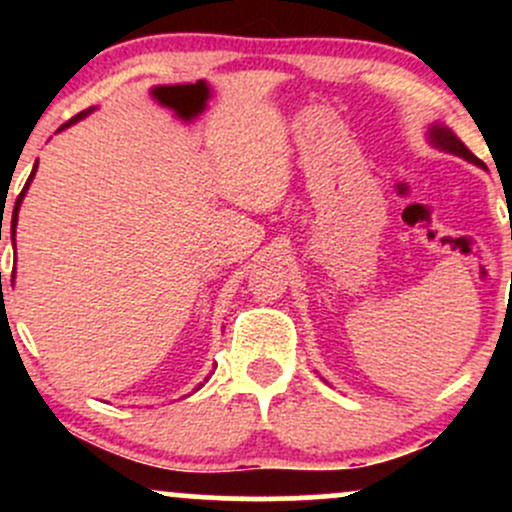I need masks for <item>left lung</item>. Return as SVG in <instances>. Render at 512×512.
<instances>
[{
    "instance_id": "obj_1",
    "label": "left lung",
    "mask_w": 512,
    "mask_h": 512,
    "mask_svg": "<svg viewBox=\"0 0 512 512\" xmlns=\"http://www.w3.org/2000/svg\"><path fill=\"white\" fill-rule=\"evenodd\" d=\"M431 139H433V144L440 146V149H445V151H450V154H457V156L467 158V161L477 163V166L484 168V163H481L479 158L474 156L472 151H469L467 146H464V144L460 142V139H457L455 134L450 132V129H445V127H433V129H431Z\"/></svg>"
}]
</instances>
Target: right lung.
<instances>
[{"label":"right lung","instance_id":"add662e5","mask_svg":"<svg viewBox=\"0 0 512 512\" xmlns=\"http://www.w3.org/2000/svg\"><path fill=\"white\" fill-rule=\"evenodd\" d=\"M86 115V110L84 113H79V115H74L72 120H67L64 122V125L60 127V129H64V127H69V125H74L76 120H81V117ZM33 175H35V168H33V173H31V178H28V182L26 185H23V190H21V195L16 197V204H14V214H11V236H16V221H19V207H21V202H23V195H26V190H28V185H31V180H33ZM2 238V236H0Z\"/></svg>","mask_w":512,"mask_h":512}]
</instances>
